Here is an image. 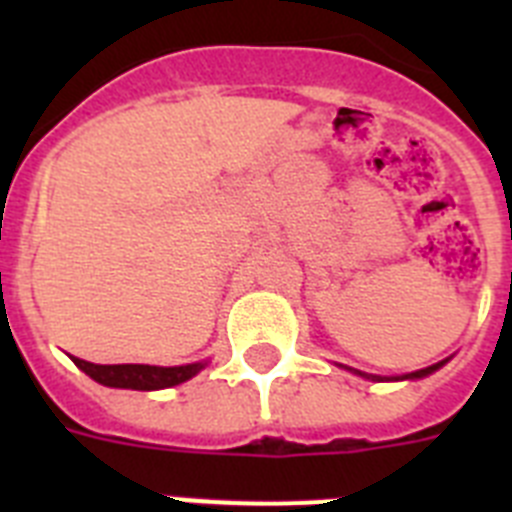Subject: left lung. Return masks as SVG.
<instances>
[{"label": "left lung", "mask_w": 512, "mask_h": 512, "mask_svg": "<svg viewBox=\"0 0 512 512\" xmlns=\"http://www.w3.org/2000/svg\"><path fill=\"white\" fill-rule=\"evenodd\" d=\"M443 364H446V361H438V364L425 366V369H418V372H410V374H405V377H397V379H423V377H428V374L436 372V369H441ZM356 374H361V377H366V379H379V377H372V374H364V372H356Z\"/></svg>", "instance_id": "8db88e82"}]
</instances>
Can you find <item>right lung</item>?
Listing matches in <instances>:
<instances>
[{
    "label": "right lung",
    "mask_w": 512,
    "mask_h": 512,
    "mask_svg": "<svg viewBox=\"0 0 512 512\" xmlns=\"http://www.w3.org/2000/svg\"><path fill=\"white\" fill-rule=\"evenodd\" d=\"M74 364L81 372L89 374L94 382L104 384V387H120V390H164V387H174L194 374H200L205 369L207 361H197V364L184 366H151V364H92V361L76 359L71 356Z\"/></svg>",
    "instance_id": "right-lung-1"
}]
</instances>
